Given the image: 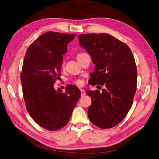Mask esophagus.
Returning a JSON list of instances; mask_svg holds the SVG:
<instances>
[{"label":"esophagus","mask_w":159,"mask_h":159,"mask_svg":"<svg viewBox=\"0 0 159 159\" xmlns=\"http://www.w3.org/2000/svg\"><path fill=\"white\" fill-rule=\"evenodd\" d=\"M80 91H81V95L82 96H84V95H85V91H84V89H80Z\"/></svg>","instance_id":"1"}]
</instances>
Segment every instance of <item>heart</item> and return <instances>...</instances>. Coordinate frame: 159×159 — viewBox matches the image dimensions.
Here are the masks:
<instances>
[{
  "mask_svg": "<svg viewBox=\"0 0 159 159\" xmlns=\"http://www.w3.org/2000/svg\"><path fill=\"white\" fill-rule=\"evenodd\" d=\"M75 83L76 84H78V85H81L82 84V80H77L75 81Z\"/></svg>",
  "mask_w": 159,
  "mask_h": 159,
  "instance_id": "obj_1",
  "label": "heart"
}]
</instances>
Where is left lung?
Instances as JSON below:
<instances>
[{"label":"left lung","instance_id":"left-lung-1","mask_svg":"<svg viewBox=\"0 0 159 159\" xmlns=\"http://www.w3.org/2000/svg\"><path fill=\"white\" fill-rule=\"evenodd\" d=\"M78 39L95 64L89 84L105 86L102 92L86 91L91 99L88 117L99 128H111L125 117L132 106L137 89L135 60L126 44L107 34H80Z\"/></svg>","mask_w":159,"mask_h":159}]
</instances>
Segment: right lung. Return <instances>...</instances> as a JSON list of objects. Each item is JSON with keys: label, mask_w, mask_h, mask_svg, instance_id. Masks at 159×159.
<instances>
[{"label": "right lung", "mask_w": 159, "mask_h": 159, "mask_svg": "<svg viewBox=\"0 0 159 159\" xmlns=\"http://www.w3.org/2000/svg\"><path fill=\"white\" fill-rule=\"evenodd\" d=\"M76 36L47 32L28 47L23 61L20 80L26 109L36 123L49 131H56L68 123L81 97L75 85L63 93L54 84L61 75L63 55Z\"/></svg>", "instance_id": "right-lung-1"}]
</instances>
